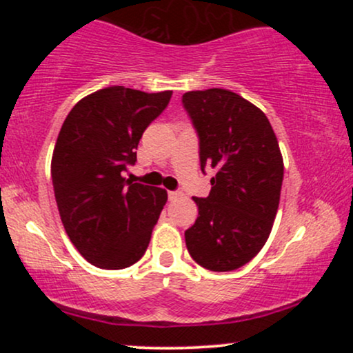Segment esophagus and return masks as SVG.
<instances>
[{"label":"esophagus","mask_w":353,"mask_h":353,"mask_svg":"<svg viewBox=\"0 0 353 353\" xmlns=\"http://www.w3.org/2000/svg\"><path fill=\"white\" fill-rule=\"evenodd\" d=\"M182 196H184V194H182L181 190H171V192H169V199L171 201L179 199V197H182Z\"/></svg>","instance_id":"obj_1"}]
</instances>
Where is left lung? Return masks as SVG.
<instances>
[{
    "instance_id": "obj_1",
    "label": "left lung",
    "mask_w": 353,
    "mask_h": 353,
    "mask_svg": "<svg viewBox=\"0 0 353 353\" xmlns=\"http://www.w3.org/2000/svg\"><path fill=\"white\" fill-rule=\"evenodd\" d=\"M182 106L199 137V159L216 169L208 197H194L196 224L185 230L190 257L229 272L252 261L272 230L283 161L264 112L229 89L189 91Z\"/></svg>"
}]
</instances>
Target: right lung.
I'll return each instance as SVG.
<instances>
[{"label": "right lung", "instance_id": "obj_1", "mask_svg": "<svg viewBox=\"0 0 353 353\" xmlns=\"http://www.w3.org/2000/svg\"><path fill=\"white\" fill-rule=\"evenodd\" d=\"M171 96L104 88L81 99L61 125L51 161L56 204L68 237L99 269L136 264L168 202L164 189L123 172L136 164L143 132Z\"/></svg>", "mask_w": 353, "mask_h": 353}]
</instances>
